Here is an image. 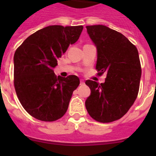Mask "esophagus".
Wrapping results in <instances>:
<instances>
[{"label":"esophagus","instance_id":"obj_1","mask_svg":"<svg viewBox=\"0 0 156 156\" xmlns=\"http://www.w3.org/2000/svg\"><path fill=\"white\" fill-rule=\"evenodd\" d=\"M80 84H81V85H84V81H83V80H81V81H80Z\"/></svg>","mask_w":156,"mask_h":156}]
</instances>
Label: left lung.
<instances>
[{
	"mask_svg": "<svg viewBox=\"0 0 156 156\" xmlns=\"http://www.w3.org/2000/svg\"><path fill=\"white\" fill-rule=\"evenodd\" d=\"M97 49V75L106 73L104 83L87 80L91 90L85 106L92 119L102 123L120 119L137 97L141 77L138 50L119 31L105 26H86Z\"/></svg>",
	"mask_w": 156,
	"mask_h": 156,
	"instance_id": "obj_1",
	"label": "left lung"
}]
</instances>
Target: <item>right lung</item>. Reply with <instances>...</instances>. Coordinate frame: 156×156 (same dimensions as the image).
<instances>
[{
  "mask_svg": "<svg viewBox=\"0 0 156 156\" xmlns=\"http://www.w3.org/2000/svg\"><path fill=\"white\" fill-rule=\"evenodd\" d=\"M82 26H50L28 37L14 54V87L23 107L43 122L65 115L80 80L76 75L56 76L58 58L79 38Z\"/></svg>",
  "mask_w": 156,
  "mask_h": 156,
  "instance_id": "right-lung-1",
  "label": "right lung"
}]
</instances>
